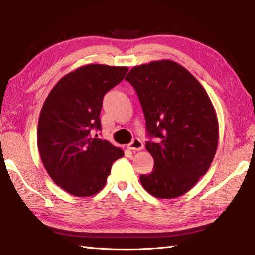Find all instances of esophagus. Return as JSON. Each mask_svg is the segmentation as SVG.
Instances as JSON below:
<instances>
[{"mask_svg": "<svg viewBox=\"0 0 255 255\" xmlns=\"http://www.w3.org/2000/svg\"><path fill=\"white\" fill-rule=\"evenodd\" d=\"M127 147L131 150H141L144 148V144L143 141L140 139H138V138H135V139H132V141L130 144H128Z\"/></svg>", "mask_w": 255, "mask_h": 255, "instance_id": "1", "label": "esophagus"}]
</instances>
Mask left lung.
I'll return each mask as SVG.
<instances>
[{
	"label": "left lung",
	"instance_id": "1",
	"mask_svg": "<svg viewBox=\"0 0 255 255\" xmlns=\"http://www.w3.org/2000/svg\"><path fill=\"white\" fill-rule=\"evenodd\" d=\"M125 80L139 98L149 137L146 149L154 170L140 175L149 195L173 199L187 193L206 174L218 146L217 115L204 86L170 59L132 67Z\"/></svg>",
	"mask_w": 255,
	"mask_h": 255
}]
</instances>
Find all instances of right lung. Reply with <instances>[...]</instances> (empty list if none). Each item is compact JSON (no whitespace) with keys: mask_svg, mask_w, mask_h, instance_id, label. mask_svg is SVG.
<instances>
[{"mask_svg":"<svg viewBox=\"0 0 255 255\" xmlns=\"http://www.w3.org/2000/svg\"><path fill=\"white\" fill-rule=\"evenodd\" d=\"M129 68L89 64L64 75L41 108L37 144L51 180L76 197H90L106 185L122 148L92 136L100 130L102 99ZM98 137V136H96Z\"/></svg>","mask_w":255,"mask_h":255,"instance_id":"add662e5","label":"right lung"}]
</instances>
